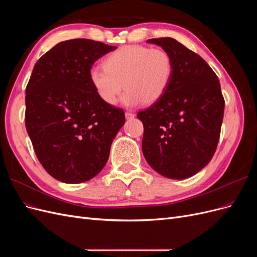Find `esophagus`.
Instances as JSON below:
<instances>
[{
    "mask_svg": "<svg viewBox=\"0 0 257 257\" xmlns=\"http://www.w3.org/2000/svg\"><path fill=\"white\" fill-rule=\"evenodd\" d=\"M134 116H135V114H134V113L128 112V111H126V112H125V118H126L127 120H132V119H134Z\"/></svg>",
    "mask_w": 257,
    "mask_h": 257,
    "instance_id": "esophagus-1",
    "label": "esophagus"
}]
</instances>
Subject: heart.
I'll return each mask as SVG.
<instances>
[{"instance_id": "b5f03b06", "label": "heart", "mask_w": 257, "mask_h": 257, "mask_svg": "<svg viewBox=\"0 0 257 257\" xmlns=\"http://www.w3.org/2000/svg\"><path fill=\"white\" fill-rule=\"evenodd\" d=\"M173 73V59L164 49L127 45L108 54L104 67L92 66L89 79L98 97L110 106L124 87L121 102L132 107L157 102L166 92Z\"/></svg>"}]
</instances>
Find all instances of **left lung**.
I'll list each match as a JSON object with an SVG mask.
<instances>
[{"label":"left lung","instance_id":"left-lung-1","mask_svg":"<svg viewBox=\"0 0 257 257\" xmlns=\"http://www.w3.org/2000/svg\"><path fill=\"white\" fill-rule=\"evenodd\" d=\"M173 59L172 80L163 96L137 113L144 123L143 153L169 179L192 177L211 161L224 114L220 81L207 62L172 37L148 40Z\"/></svg>","mask_w":257,"mask_h":257}]
</instances>
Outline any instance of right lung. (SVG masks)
Wrapping results in <instances>:
<instances>
[{
	"label": "right lung",
	"instance_id": "obj_1",
	"mask_svg": "<svg viewBox=\"0 0 257 257\" xmlns=\"http://www.w3.org/2000/svg\"><path fill=\"white\" fill-rule=\"evenodd\" d=\"M114 46L85 38L61 42L38 60L26 89V127L38 161L64 183L95 177L109 158L124 111L106 105L89 71Z\"/></svg>",
	"mask_w": 257,
	"mask_h": 257
}]
</instances>
